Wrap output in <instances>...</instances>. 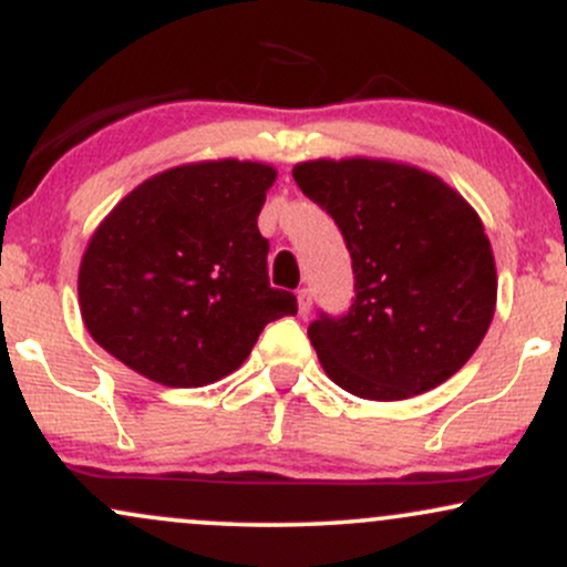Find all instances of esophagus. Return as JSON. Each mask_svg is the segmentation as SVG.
<instances>
[{
    "instance_id": "34e87169",
    "label": "esophagus",
    "mask_w": 567,
    "mask_h": 567,
    "mask_svg": "<svg viewBox=\"0 0 567 567\" xmlns=\"http://www.w3.org/2000/svg\"><path fill=\"white\" fill-rule=\"evenodd\" d=\"M296 296H298V311H301V317H306L311 311V290L301 288Z\"/></svg>"
}]
</instances>
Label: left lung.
Listing matches in <instances>:
<instances>
[{
  "label": "left lung",
  "instance_id": "left-lung-1",
  "mask_svg": "<svg viewBox=\"0 0 567 567\" xmlns=\"http://www.w3.org/2000/svg\"><path fill=\"white\" fill-rule=\"evenodd\" d=\"M292 178L333 216L354 266L349 315L309 324L328 379L362 400L394 402L458 373L498 296L477 210L440 175L396 159H309Z\"/></svg>",
  "mask_w": 567,
  "mask_h": 567
}]
</instances>
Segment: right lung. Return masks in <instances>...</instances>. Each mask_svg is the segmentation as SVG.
Returning a JSON list of instances; mask_svg holds the SVG:
<instances>
[{
    "mask_svg": "<svg viewBox=\"0 0 567 567\" xmlns=\"http://www.w3.org/2000/svg\"><path fill=\"white\" fill-rule=\"evenodd\" d=\"M277 171L266 162L202 159L146 178L97 224L82 252L87 333L143 379L194 389L250 357L296 296L266 275L258 231Z\"/></svg>",
    "mask_w": 567,
    "mask_h": 567,
    "instance_id": "obj_1",
    "label": "right lung"
}]
</instances>
